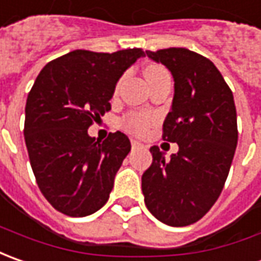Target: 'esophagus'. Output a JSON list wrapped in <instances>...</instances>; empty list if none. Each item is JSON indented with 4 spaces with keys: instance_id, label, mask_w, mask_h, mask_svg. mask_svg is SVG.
Returning a JSON list of instances; mask_svg holds the SVG:
<instances>
[{
    "instance_id": "esophagus-1",
    "label": "esophagus",
    "mask_w": 261,
    "mask_h": 261,
    "mask_svg": "<svg viewBox=\"0 0 261 261\" xmlns=\"http://www.w3.org/2000/svg\"><path fill=\"white\" fill-rule=\"evenodd\" d=\"M131 147H133V148L141 147V143H139L137 140H131Z\"/></svg>"
}]
</instances>
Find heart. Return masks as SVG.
<instances>
[{
    "instance_id": "b5f03b06",
    "label": "heart",
    "mask_w": 261,
    "mask_h": 261,
    "mask_svg": "<svg viewBox=\"0 0 261 261\" xmlns=\"http://www.w3.org/2000/svg\"><path fill=\"white\" fill-rule=\"evenodd\" d=\"M146 77L148 81L151 79H156L159 76H165V75H169L166 69L163 66H159V65H150L147 69H146ZM154 118L151 115L144 113H128L124 118L121 120V125L124 130L130 131L133 134H144L147 128L153 124Z\"/></svg>"
}]
</instances>
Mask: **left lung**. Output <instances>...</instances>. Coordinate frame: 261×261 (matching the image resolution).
Segmentation results:
<instances>
[{"label":"left lung","mask_w":261,"mask_h":261,"mask_svg":"<svg viewBox=\"0 0 261 261\" xmlns=\"http://www.w3.org/2000/svg\"><path fill=\"white\" fill-rule=\"evenodd\" d=\"M175 81L172 111L163 140L179 151L166 160L150 147L153 163L141 177L147 210L159 221L185 227L199 221L217 202L227 180L238 141L234 96L210 59L184 47L146 50Z\"/></svg>","instance_id":"1"}]
</instances>
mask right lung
<instances>
[{
	"instance_id": "1",
	"label": "right lung",
	"mask_w": 261,
	"mask_h": 261,
	"mask_svg": "<svg viewBox=\"0 0 261 261\" xmlns=\"http://www.w3.org/2000/svg\"><path fill=\"white\" fill-rule=\"evenodd\" d=\"M141 56L143 49L73 50L41 69L29 92L24 140L30 165L43 196L59 212L86 217L108 201L130 140L117 131L99 141L88 128L111 110L118 79Z\"/></svg>"
}]
</instances>
